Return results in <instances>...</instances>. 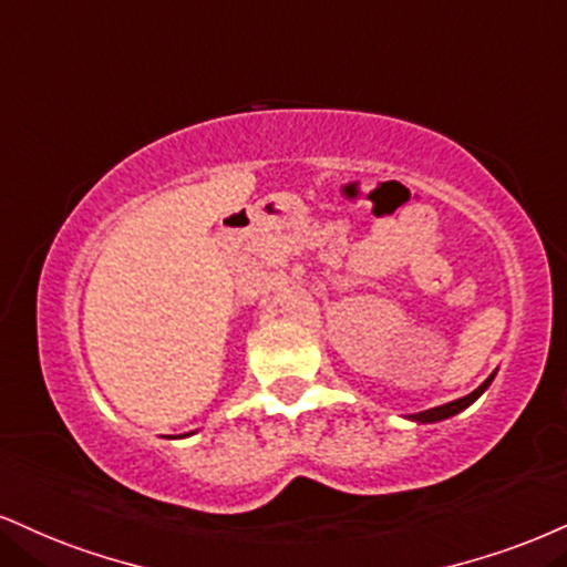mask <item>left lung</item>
I'll use <instances>...</instances> for the list:
<instances>
[{"label":"left lung","instance_id":"left-lung-1","mask_svg":"<svg viewBox=\"0 0 567 567\" xmlns=\"http://www.w3.org/2000/svg\"><path fill=\"white\" fill-rule=\"evenodd\" d=\"M496 374V372H494ZM494 374H491V378H486V383L483 385H478L475 388L473 393H467V395H462V399H456V401H449V404H443V406H435V409H427V412H420V414H412V420H417V422H439V420H446V417H452V414H456V412H462V409H467L470 404H473L475 399H478V395L486 391V388L491 385V380H494Z\"/></svg>","mask_w":567,"mask_h":567}]
</instances>
